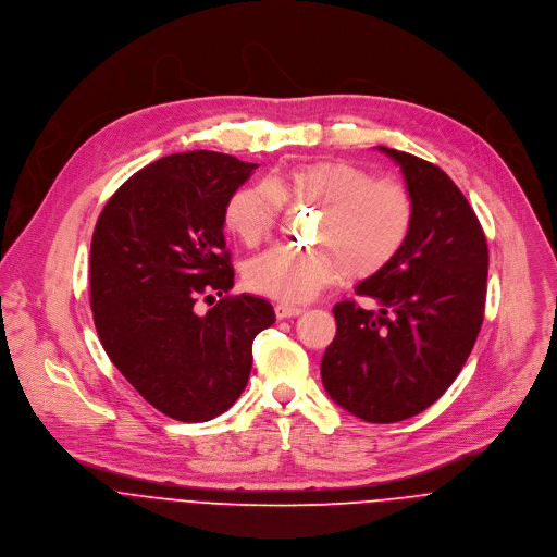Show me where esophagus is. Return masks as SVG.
Here are the masks:
<instances>
[{
	"instance_id": "esophagus-1",
	"label": "esophagus",
	"mask_w": 557,
	"mask_h": 557,
	"mask_svg": "<svg viewBox=\"0 0 557 557\" xmlns=\"http://www.w3.org/2000/svg\"><path fill=\"white\" fill-rule=\"evenodd\" d=\"M274 311H276V318H278V320L296 318V315H300V313H302V309H300V307H292V305H283V302H278V305L274 307Z\"/></svg>"
}]
</instances>
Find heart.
<instances>
[{
	"mask_svg": "<svg viewBox=\"0 0 557 557\" xmlns=\"http://www.w3.org/2000/svg\"><path fill=\"white\" fill-rule=\"evenodd\" d=\"M283 199L320 210L311 233L315 248L268 250L244 272L250 289L283 302H305L343 278L377 276L408 244L417 216L406 186L345 160H315L274 182L237 188L224 208L226 228L246 246L265 242L278 224Z\"/></svg>",
	"mask_w": 557,
	"mask_h": 557,
	"instance_id": "obj_1",
	"label": "heart"
}]
</instances>
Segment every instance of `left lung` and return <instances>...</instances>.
<instances>
[{"mask_svg":"<svg viewBox=\"0 0 557 557\" xmlns=\"http://www.w3.org/2000/svg\"><path fill=\"white\" fill-rule=\"evenodd\" d=\"M404 173L417 216L399 257L333 307L320 375L329 397L371 423L419 414L450 388L483 324L487 242L459 186L432 162L380 147Z\"/></svg>","mask_w":557,"mask_h":557,"instance_id":"obj_1","label":"left lung"}]
</instances>
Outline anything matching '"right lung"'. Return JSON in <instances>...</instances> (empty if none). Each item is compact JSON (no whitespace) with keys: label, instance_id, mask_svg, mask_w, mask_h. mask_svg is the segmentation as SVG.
<instances>
[{"label":"right lung","instance_id":"right-lung-1","mask_svg":"<svg viewBox=\"0 0 557 557\" xmlns=\"http://www.w3.org/2000/svg\"><path fill=\"white\" fill-rule=\"evenodd\" d=\"M257 164L186 151L134 173L104 203L91 237L89 302L109 360L160 412L197 423L244 393L257 333L274 324L268 300L225 296L235 270L224 208Z\"/></svg>","mask_w":557,"mask_h":557}]
</instances>
